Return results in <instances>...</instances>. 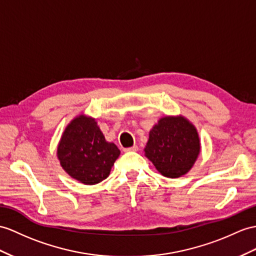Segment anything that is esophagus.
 <instances>
[{"label": "esophagus", "mask_w": 256, "mask_h": 256, "mask_svg": "<svg viewBox=\"0 0 256 256\" xmlns=\"http://www.w3.org/2000/svg\"><path fill=\"white\" fill-rule=\"evenodd\" d=\"M138 146H130V148H124V152H136V151H138Z\"/></svg>", "instance_id": "obj_1"}]
</instances>
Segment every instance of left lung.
<instances>
[{
	"instance_id": "obj_1",
	"label": "left lung",
	"mask_w": 256,
	"mask_h": 256,
	"mask_svg": "<svg viewBox=\"0 0 256 256\" xmlns=\"http://www.w3.org/2000/svg\"><path fill=\"white\" fill-rule=\"evenodd\" d=\"M200 150L196 128L186 118L166 116L150 130L144 152L162 175L178 178L191 170Z\"/></svg>"
}]
</instances>
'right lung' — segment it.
Returning <instances> with one entry per match:
<instances>
[{
    "instance_id": "add662e5",
    "label": "right lung",
    "mask_w": 256,
    "mask_h": 256,
    "mask_svg": "<svg viewBox=\"0 0 256 256\" xmlns=\"http://www.w3.org/2000/svg\"><path fill=\"white\" fill-rule=\"evenodd\" d=\"M120 151L108 142L94 118L79 115L67 124L58 146V158L72 178L96 184L110 175Z\"/></svg>"
}]
</instances>
